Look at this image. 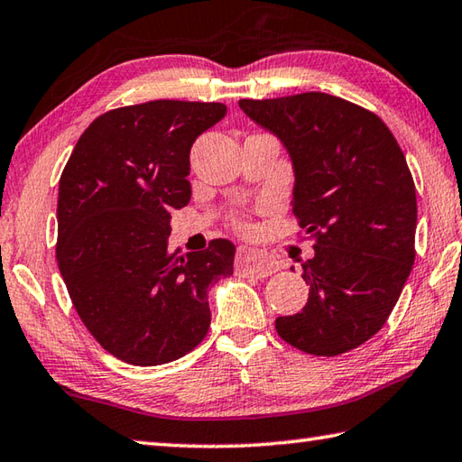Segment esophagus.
I'll return each mask as SVG.
<instances>
[{"mask_svg":"<svg viewBox=\"0 0 462 462\" xmlns=\"http://www.w3.org/2000/svg\"><path fill=\"white\" fill-rule=\"evenodd\" d=\"M236 268L242 274L254 276V278H266L274 274L278 270L276 260L273 256L264 254V252L250 250V248H240L236 256Z\"/></svg>","mask_w":462,"mask_h":462,"instance_id":"esophagus-1","label":"esophagus"}]
</instances>
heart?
<instances>
[{
  "label": "heart",
  "mask_w": 462,
  "mask_h": 462,
  "mask_svg": "<svg viewBox=\"0 0 462 462\" xmlns=\"http://www.w3.org/2000/svg\"><path fill=\"white\" fill-rule=\"evenodd\" d=\"M238 226H240L242 230H248V226H246V224H238Z\"/></svg>",
  "instance_id": "b5f03b06"
}]
</instances>
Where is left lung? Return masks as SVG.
<instances>
[{"label":"left lung","instance_id":"1","mask_svg":"<svg viewBox=\"0 0 462 462\" xmlns=\"http://www.w3.org/2000/svg\"><path fill=\"white\" fill-rule=\"evenodd\" d=\"M240 107L291 153L292 212L314 240L302 264L309 302L278 316L276 332L314 356L345 355L384 327L414 264L417 189L404 153L374 112L330 94Z\"/></svg>","mask_w":462,"mask_h":462}]
</instances>
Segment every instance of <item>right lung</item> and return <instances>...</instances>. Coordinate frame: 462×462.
Returning <instances> with one entry per match:
<instances>
[{"label": "right lung", "instance_id": "obj_1", "mask_svg": "<svg viewBox=\"0 0 462 462\" xmlns=\"http://www.w3.org/2000/svg\"><path fill=\"white\" fill-rule=\"evenodd\" d=\"M226 116L218 102L153 99L102 114L60 178L56 258L92 337L135 366L194 350L210 328L208 291L232 274L234 244L168 250L170 210L189 202V150Z\"/></svg>", "mask_w": 462, "mask_h": 462}]
</instances>
